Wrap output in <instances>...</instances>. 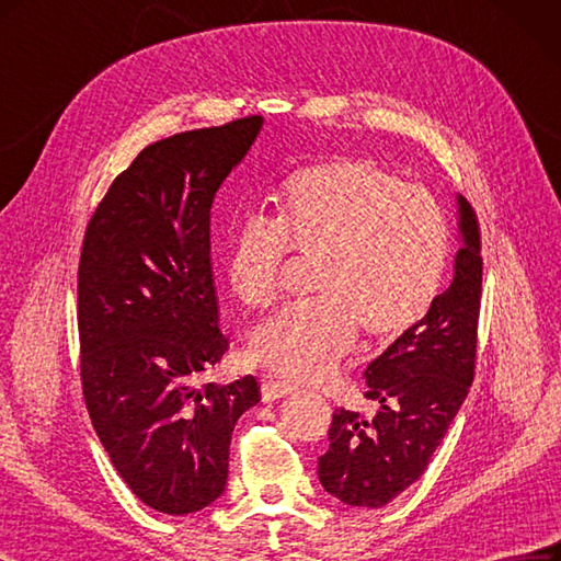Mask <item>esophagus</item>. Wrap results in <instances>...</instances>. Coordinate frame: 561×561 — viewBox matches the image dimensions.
I'll use <instances>...</instances> for the list:
<instances>
[{
    "label": "esophagus",
    "mask_w": 561,
    "mask_h": 561,
    "mask_svg": "<svg viewBox=\"0 0 561 561\" xmlns=\"http://www.w3.org/2000/svg\"><path fill=\"white\" fill-rule=\"evenodd\" d=\"M295 388L293 385L287 382H280V380H262V399L264 401H276V399H283L287 394H293Z\"/></svg>",
    "instance_id": "esophagus-1"
}]
</instances>
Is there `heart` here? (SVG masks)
<instances>
[{
  "instance_id": "1",
  "label": "heart",
  "mask_w": 561,
  "mask_h": 561,
  "mask_svg": "<svg viewBox=\"0 0 561 561\" xmlns=\"http://www.w3.org/2000/svg\"><path fill=\"white\" fill-rule=\"evenodd\" d=\"M268 220L229 241L227 285L250 311L278 304L287 255L316 262V301L264 322L250 355L287 380H320L353 351L385 347L430 313L450 255V225L430 190L374 158L301 167L268 195Z\"/></svg>"
}]
</instances>
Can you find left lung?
<instances>
[{
    "label": "left lung",
    "instance_id": "8db88e82",
    "mask_svg": "<svg viewBox=\"0 0 561 561\" xmlns=\"http://www.w3.org/2000/svg\"><path fill=\"white\" fill-rule=\"evenodd\" d=\"M465 243L455 278L409 334L366 366L364 399L376 415L336 409L330 450L318 459L322 488L347 506L390 504L430 467V461L469 394L478 359L482 297L480 222L459 197Z\"/></svg>",
    "mask_w": 561,
    "mask_h": 561
}]
</instances>
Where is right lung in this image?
Wrapping results in <instances>:
<instances>
[{
  "instance_id": "right-lung-1",
  "label": "right lung",
  "mask_w": 561,
  "mask_h": 561,
  "mask_svg": "<svg viewBox=\"0 0 561 561\" xmlns=\"http://www.w3.org/2000/svg\"><path fill=\"white\" fill-rule=\"evenodd\" d=\"M260 115L173 134L115 176L79 260L81 385L115 471L167 515L222 494L237 420L260 382H202L229 351L210 264V204Z\"/></svg>"
}]
</instances>
